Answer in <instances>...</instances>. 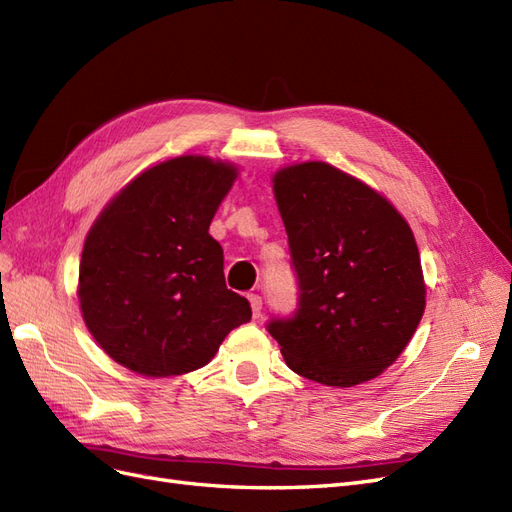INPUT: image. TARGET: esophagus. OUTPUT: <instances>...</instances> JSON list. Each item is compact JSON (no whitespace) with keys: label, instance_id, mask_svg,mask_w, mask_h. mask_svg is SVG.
<instances>
[{"label":"esophagus","instance_id":"obj_1","mask_svg":"<svg viewBox=\"0 0 512 512\" xmlns=\"http://www.w3.org/2000/svg\"><path fill=\"white\" fill-rule=\"evenodd\" d=\"M247 299H250L254 318H258V316H260V312H262V297H260V294H247Z\"/></svg>","mask_w":512,"mask_h":512}]
</instances>
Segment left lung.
<instances>
[{
    "label": "left lung",
    "instance_id": "left-lung-1",
    "mask_svg": "<svg viewBox=\"0 0 512 512\" xmlns=\"http://www.w3.org/2000/svg\"><path fill=\"white\" fill-rule=\"evenodd\" d=\"M297 275V309L267 331L299 376L327 386L376 378L425 312L421 258L389 200L324 162L273 179Z\"/></svg>",
    "mask_w": 512,
    "mask_h": 512
}]
</instances>
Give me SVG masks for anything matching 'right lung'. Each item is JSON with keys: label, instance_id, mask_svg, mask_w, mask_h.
<instances>
[{"label": "right lung", "instance_id": "add662e5", "mask_svg": "<svg viewBox=\"0 0 512 512\" xmlns=\"http://www.w3.org/2000/svg\"><path fill=\"white\" fill-rule=\"evenodd\" d=\"M237 168L181 156L145 170L85 239L79 269L89 333L119 365L164 378L207 365L252 307L226 288L209 224Z\"/></svg>", "mask_w": 512, "mask_h": 512}]
</instances>
